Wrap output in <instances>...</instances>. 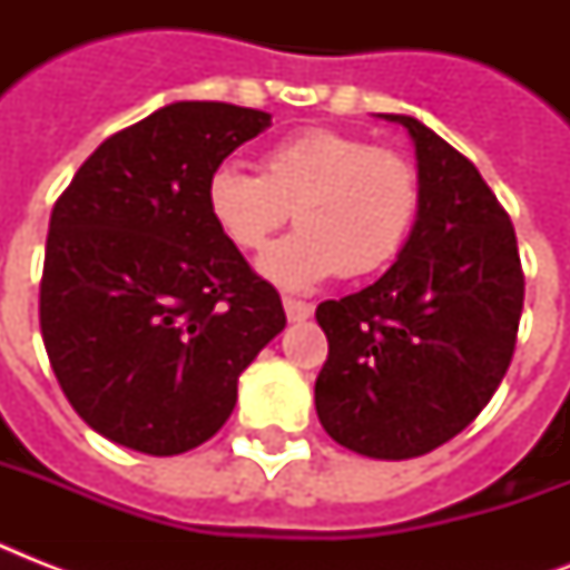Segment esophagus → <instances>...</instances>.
Returning a JSON list of instances; mask_svg holds the SVG:
<instances>
[{"label": "esophagus", "instance_id": "obj_1", "mask_svg": "<svg viewBox=\"0 0 570 570\" xmlns=\"http://www.w3.org/2000/svg\"><path fill=\"white\" fill-rule=\"evenodd\" d=\"M284 311L289 322H304L311 320L313 307L307 302H298V298H284Z\"/></svg>", "mask_w": 570, "mask_h": 570}]
</instances>
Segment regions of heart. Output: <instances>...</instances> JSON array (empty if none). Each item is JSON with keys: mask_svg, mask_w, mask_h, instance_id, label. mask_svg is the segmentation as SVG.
<instances>
[{"mask_svg": "<svg viewBox=\"0 0 570 570\" xmlns=\"http://www.w3.org/2000/svg\"><path fill=\"white\" fill-rule=\"evenodd\" d=\"M263 174L224 163L206 177V213L239 250H259L289 218L298 233L259 257L284 289H313L334 275L364 277L399 257L420 213V177L405 156L328 127L281 138Z\"/></svg>", "mask_w": 570, "mask_h": 570, "instance_id": "heart-1", "label": "heart"}]
</instances>
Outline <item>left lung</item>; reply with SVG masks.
Masks as SVG:
<instances>
[{"label":"left lung","instance_id":"left-lung-1","mask_svg":"<svg viewBox=\"0 0 570 570\" xmlns=\"http://www.w3.org/2000/svg\"><path fill=\"white\" fill-rule=\"evenodd\" d=\"M420 213L396 263L361 293L322 302L325 432L370 459H416L468 429L512 364L523 311L514 227L476 165L407 115Z\"/></svg>","mask_w":570,"mask_h":570}]
</instances>
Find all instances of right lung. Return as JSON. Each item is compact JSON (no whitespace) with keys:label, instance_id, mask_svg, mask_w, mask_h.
Listing matches in <instances>:
<instances>
[{"label":"right lung","instance_id":"obj_1","mask_svg":"<svg viewBox=\"0 0 570 570\" xmlns=\"http://www.w3.org/2000/svg\"><path fill=\"white\" fill-rule=\"evenodd\" d=\"M272 115L183 100L106 138L52 206L40 334L73 411L147 455L209 441L286 325L206 213V177Z\"/></svg>","mask_w":570,"mask_h":570}]
</instances>
